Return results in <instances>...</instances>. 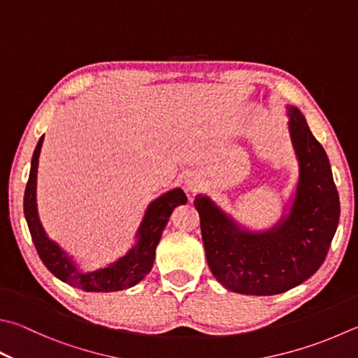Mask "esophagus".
I'll use <instances>...</instances> for the list:
<instances>
[{"label":"esophagus","mask_w":358,"mask_h":358,"mask_svg":"<svg viewBox=\"0 0 358 358\" xmlns=\"http://www.w3.org/2000/svg\"><path fill=\"white\" fill-rule=\"evenodd\" d=\"M199 180H198V178H194V176H188L187 179H185V187H187V190L188 192H196L198 188H199Z\"/></svg>","instance_id":"34e87169"}]
</instances>
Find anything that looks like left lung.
<instances>
[{
	"mask_svg": "<svg viewBox=\"0 0 358 358\" xmlns=\"http://www.w3.org/2000/svg\"><path fill=\"white\" fill-rule=\"evenodd\" d=\"M287 109L299 162L288 215L266 232H251L210 198H194L208 268L222 287L235 293L273 296L298 287L318 271L338 226L340 198L327 154L301 110L293 106Z\"/></svg>",
	"mask_w": 358,
	"mask_h": 358,
	"instance_id": "1",
	"label": "left lung"
}]
</instances>
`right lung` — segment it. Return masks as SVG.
Instances as JSON below:
<instances>
[{
  "instance_id": "right-lung-1",
  "label": "right lung",
  "mask_w": 358,
  "mask_h": 358,
  "mask_svg": "<svg viewBox=\"0 0 358 358\" xmlns=\"http://www.w3.org/2000/svg\"><path fill=\"white\" fill-rule=\"evenodd\" d=\"M43 136L40 137L32 154L29 179L24 190V217L28 221L31 237L36 246L38 257L42 259L45 266L65 284L74 288L84 289V292H98L109 293L120 292V289L134 287L151 271L154 259H156V248L160 241L162 232L166 226L170 215L174 207L185 204L187 196L180 188H174L166 192L160 198L152 201L148 206L145 218L141 221L137 232L136 246L129 249V252L117 262L110 263L109 266L101 268L98 271L84 273L76 268L74 262L60 249L56 243L48 238L43 231L42 222L38 220L37 201H36V187H37V168L40 150H42Z\"/></svg>"
}]
</instances>
